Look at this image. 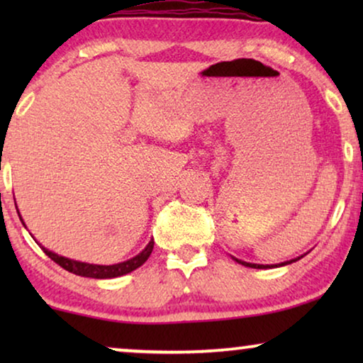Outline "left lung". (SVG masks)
I'll list each match as a JSON object with an SVG mask.
<instances>
[{"label":"left lung","instance_id":"8db88e82","mask_svg":"<svg viewBox=\"0 0 363 363\" xmlns=\"http://www.w3.org/2000/svg\"><path fill=\"white\" fill-rule=\"evenodd\" d=\"M302 257V256H301ZM301 257H296V259H291V261H286V262H281V264H272V266H269V264H252V262H246V261H241V259H236L235 257V261L236 262H240V264H242V266H246V267H255V269H266V267H277V266H286V264H291V262H294V261H297V259H301Z\"/></svg>","mask_w":363,"mask_h":363}]
</instances>
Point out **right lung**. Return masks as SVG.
<instances>
[{
  "label": "right lung",
  "mask_w": 363,
  "mask_h": 363,
  "mask_svg": "<svg viewBox=\"0 0 363 363\" xmlns=\"http://www.w3.org/2000/svg\"><path fill=\"white\" fill-rule=\"evenodd\" d=\"M18 215H19V213H18ZM43 251L46 252V255L51 257V259L56 262V264L64 267V269L69 271V272H72V274L84 276V277H94V279H112V277L128 274V272L135 271L137 267H140L143 262H145L152 255L153 240L148 242V245L145 246V250H143L142 252H138L135 257H132V259H128V261L118 262V264H112V266L89 264V262L74 261V259H69V257L59 256V255H56V252L46 250V247H43Z\"/></svg>",
  "instance_id": "1"
}]
</instances>
